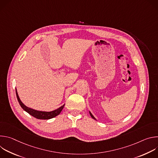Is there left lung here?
Masks as SVG:
<instances>
[{"label": "left lung", "instance_id": "left-lung-1", "mask_svg": "<svg viewBox=\"0 0 158 158\" xmlns=\"http://www.w3.org/2000/svg\"><path fill=\"white\" fill-rule=\"evenodd\" d=\"M89 113H90V115H91V116L92 117V118H93L94 119H96V118H95L93 116V114L91 113V112H89Z\"/></svg>", "mask_w": 158, "mask_h": 158}]
</instances>
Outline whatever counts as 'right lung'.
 I'll use <instances>...</instances> for the list:
<instances>
[{
    "label": "right lung",
    "mask_w": 158,
    "mask_h": 158,
    "mask_svg": "<svg viewBox=\"0 0 158 158\" xmlns=\"http://www.w3.org/2000/svg\"><path fill=\"white\" fill-rule=\"evenodd\" d=\"M15 92H16V96H17V100H18L20 106H21V107L25 111L28 112L30 115H31L32 116H33L37 119H51V118H53L57 116V115H59L60 113V112L62 111V110L64 108V105H65V104H64L59 108H58L56 110H54L53 111H51V112H44V111L36 110L31 109V108L26 106L20 100L16 89H15Z\"/></svg>",
    "instance_id": "obj_1"
}]
</instances>
